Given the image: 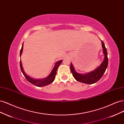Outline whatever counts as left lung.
<instances>
[{"mask_svg":"<svg viewBox=\"0 0 124 124\" xmlns=\"http://www.w3.org/2000/svg\"><path fill=\"white\" fill-rule=\"evenodd\" d=\"M101 42H102V47L103 48V53L104 55V59L101 64L96 69L91 72L82 74L76 72L72 63H71L70 70L71 73H72L73 77L77 81L83 83L91 84L98 82L103 76L108 67V58L107 48L102 40H101Z\"/></svg>","mask_w":124,"mask_h":124,"instance_id":"8db88e82","label":"left lung"}]
</instances>
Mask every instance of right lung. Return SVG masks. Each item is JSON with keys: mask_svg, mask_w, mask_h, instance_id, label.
I'll list each match as a JSON object with an SVG mask.
<instances>
[{"mask_svg": "<svg viewBox=\"0 0 124 124\" xmlns=\"http://www.w3.org/2000/svg\"><path fill=\"white\" fill-rule=\"evenodd\" d=\"M23 45H22V48H21V51H20V56L22 55V52H23ZM62 60H61V61H59L57 62H56L55 65V66L54 67V68L53 69V70H52V72H51L49 76H48L47 77H46V78H43V79H40V80L33 79V78L27 76V75L26 74L24 71L23 67H22L21 60H20V68H21V70L22 71V73H23L24 77L26 78V80H27L28 82H29L30 83H31L32 84L34 85L35 86H38V87H42V86H46L48 84H50L54 81L56 73H57L56 71H57V70L58 67L60 65H61V63L62 62Z\"/></svg>", "mask_w": 124, "mask_h": 124, "instance_id": "add662e5", "label": "right lung"}]
</instances>
